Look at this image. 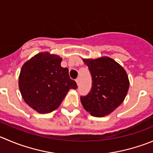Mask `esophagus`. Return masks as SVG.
<instances>
[{
  "label": "esophagus",
  "instance_id": "obj_1",
  "mask_svg": "<svg viewBox=\"0 0 153 153\" xmlns=\"http://www.w3.org/2000/svg\"><path fill=\"white\" fill-rule=\"evenodd\" d=\"M75 81H76L77 84H78V85H79L80 81H81V78H80V77H78V78H76V80H75Z\"/></svg>",
  "mask_w": 153,
  "mask_h": 153
}]
</instances>
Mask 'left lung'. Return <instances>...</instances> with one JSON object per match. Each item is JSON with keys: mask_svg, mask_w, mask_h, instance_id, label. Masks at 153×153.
Masks as SVG:
<instances>
[{"mask_svg": "<svg viewBox=\"0 0 153 153\" xmlns=\"http://www.w3.org/2000/svg\"><path fill=\"white\" fill-rule=\"evenodd\" d=\"M92 77V87L81 96L84 109L93 117H105L123 103L129 87L125 69L108 57L84 60Z\"/></svg>", "mask_w": 153, "mask_h": 153, "instance_id": "obj_1", "label": "left lung"}]
</instances>
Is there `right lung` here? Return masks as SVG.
Segmentation results:
<instances>
[{"instance_id": "add662e5", "label": "right lung", "mask_w": 153, "mask_h": 153, "mask_svg": "<svg viewBox=\"0 0 153 153\" xmlns=\"http://www.w3.org/2000/svg\"><path fill=\"white\" fill-rule=\"evenodd\" d=\"M62 59L49 53H39L23 65L19 86L25 102L40 114L57 109L70 89L78 87L69 69L60 66Z\"/></svg>"}]
</instances>
